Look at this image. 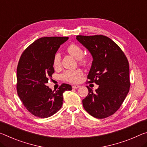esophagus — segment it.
I'll return each mask as SVG.
<instances>
[{
  "mask_svg": "<svg viewBox=\"0 0 147 147\" xmlns=\"http://www.w3.org/2000/svg\"><path fill=\"white\" fill-rule=\"evenodd\" d=\"M72 88H73V89H77V88H80V86H79V85H73V86H72Z\"/></svg>",
  "mask_w": 147,
  "mask_h": 147,
  "instance_id": "obj_1",
  "label": "esophagus"
}]
</instances>
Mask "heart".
Segmentation results:
<instances>
[{
    "label": "heart",
    "mask_w": 147,
    "mask_h": 147,
    "mask_svg": "<svg viewBox=\"0 0 147 147\" xmlns=\"http://www.w3.org/2000/svg\"><path fill=\"white\" fill-rule=\"evenodd\" d=\"M67 52L70 55L77 59H80V63L84 66H87L89 64L90 59L86 55H83V50L82 48L76 44H71L67 47ZM61 64V56L59 53H56L53 57V65L55 68L59 67ZM82 72L79 69L68 70L64 71L61 74V78L63 80L71 83H77L80 81Z\"/></svg>",
    "instance_id": "b5f03b06"
}]
</instances>
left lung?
Wrapping results in <instances>:
<instances>
[{"instance_id":"1","label":"left lung","mask_w":147,"mask_h":147,"mask_svg":"<svg viewBox=\"0 0 147 147\" xmlns=\"http://www.w3.org/2000/svg\"><path fill=\"white\" fill-rule=\"evenodd\" d=\"M76 39L94 59L87 84L99 85L95 92L87 86L84 108L95 118L109 117L119 109L129 91V62L118 44L106 36L78 35Z\"/></svg>"}]
</instances>
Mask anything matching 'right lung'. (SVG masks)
Listing matches in <instances>:
<instances>
[{
	"label": "right lung",
	"instance_id": "add662e5",
	"mask_svg": "<svg viewBox=\"0 0 147 147\" xmlns=\"http://www.w3.org/2000/svg\"><path fill=\"white\" fill-rule=\"evenodd\" d=\"M68 37H42L23 51L17 67V92L23 105L32 115L48 118L61 108L63 94L71 90V85L61 84L57 90L46 86L54 73L53 57Z\"/></svg>",
	"mask_w": 147,
	"mask_h": 147
}]
</instances>
